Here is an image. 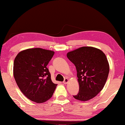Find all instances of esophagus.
Returning a JSON list of instances; mask_svg holds the SVG:
<instances>
[{
  "label": "esophagus",
  "mask_w": 125,
  "mask_h": 125,
  "mask_svg": "<svg viewBox=\"0 0 125 125\" xmlns=\"http://www.w3.org/2000/svg\"><path fill=\"white\" fill-rule=\"evenodd\" d=\"M68 82H69V79L66 78V79H65L64 81V82H63V83L65 84H67L68 83Z\"/></svg>",
  "instance_id": "obj_1"
}]
</instances>
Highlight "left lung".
Returning a JSON list of instances; mask_svg holds the SVG:
<instances>
[{
  "label": "left lung",
  "instance_id": "8db88e82",
  "mask_svg": "<svg viewBox=\"0 0 125 125\" xmlns=\"http://www.w3.org/2000/svg\"><path fill=\"white\" fill-rule=\"evenodd\" d=\"M66 56L77 71L79 91L74 98L83 102L94 98L103 88L109 73L106 55L98 48L83 46L69 52Z\"/></svg>",
  "mask_w": 125,
  "mask_h": 125
}]
</instances>
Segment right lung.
Wrapping results in <instances>:
<instances>
[{
    "instance_id": "obj_1",
    "label": "right lung",
    "mask_w": 125,
    "mask_h": 125,
    "mask_svg": "<svg viewBox=\"0 0 125 125\" xmlns=\"http://www.w3.org/2000/svg\"><path fill=\"white\" fill-rule=\"evenodd\" d=\"M54 52L42 48L24 50L14 61L13 74L21 92L29 99L44 103L52 98L57 84L53 83L46 66Z\"/></svg>"
}]
</instances>
